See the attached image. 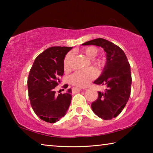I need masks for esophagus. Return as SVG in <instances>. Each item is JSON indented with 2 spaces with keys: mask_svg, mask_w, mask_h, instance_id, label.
Masks as SVG:
<instances>
[{
  "mask_svg": "<svg viewBox=\"0 0 153 153\" xmlns=\"http://www.w3.org/2000/svg\"><path fill=\"white\" fill-rule=\"evenodd\" d=\"M80 90H82V88H72V92L77 93L79 92Z\"/></svg>",
  "mask_w": 153,
  "mask_h": 153,
  "instance_id": "34e87169",
  "label": "esophagus"
}]
</instances>
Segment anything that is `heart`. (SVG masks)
Returning <instances> with one entry per match:
<instances>
[{"mask_svg":"<svg viewBox=\"0 0 153 153\" xmlns=\"http://www.w3.org/2000/svg\"><path fill=\"white\" fill-rule=\"evenodd\" d=\"M82 52L86 55L88 58L92 59V65L97 67L98 69H102L105 65V61L103 59L98 58L94 59L97 56L98 53V49L95 46H87L83 48ZM73 58V53L69 52L65 56L63 61L64 69L68 71L71 69V61ZM97 76V71L94 68L90 67L84 70H79L75 72L70 77V82L74 86L84 88L87 86L90 82L94 79Z\"/></svg>","mask_w":153,"mask_h":153,"instance_id":"obj_1","label":"heart"}]
</instances>
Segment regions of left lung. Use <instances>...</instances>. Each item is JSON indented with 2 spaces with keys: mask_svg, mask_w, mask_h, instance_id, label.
Returning <instances> with one entry per match:
<instances>
[{
  "mask_svg": "<svg viewBox=\"0 0 153 153\" xmlns=\"http://www.w3.org/2000/svg\"><path fill=\"white\" fill-rule=\"evenodd\" d=\"M82 45L100 46L106 53L105 68L94 83L105 85L107 89L104 92H98V97L91 107L98 117L111 120L120 114L130 96L131 75L128 60L122 49L103 38L88 41Z\"/></svg>",
  "mask_w": 153,
  "mask_h": 153,
  "instance_id": "1",
  "label": "left lung"
}]
</instances>
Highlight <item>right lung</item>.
<instances>
[{
  "mask_svg": "<svg viewBox=\"0 0 153 153\" xmlns=\"http://www.w3.org/2000/svg\"><path fill=\"white\" fill-rule=\"evenodd\" d=\"M72 47L52 46L36 58L27 78L28 96L36 115L48 123H55L65 115L71 100V89L55 94V87L64 73L63 61ZM68 85H64L67 88Z\"/></svg>",
  "mask_w": 153,
  "mask_h": 153,
  "instance_id": "add662e5",
  "label": "right lung"
}]
</instances>
